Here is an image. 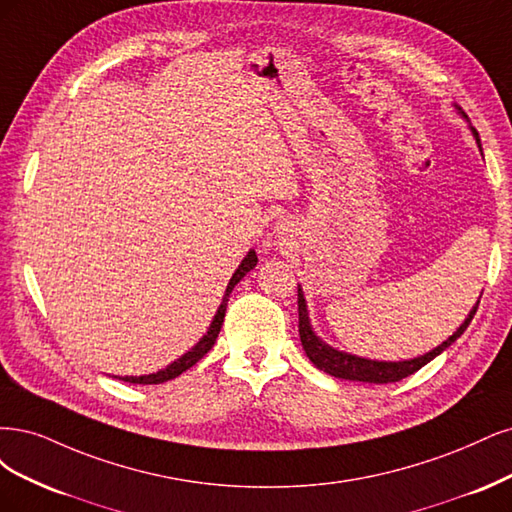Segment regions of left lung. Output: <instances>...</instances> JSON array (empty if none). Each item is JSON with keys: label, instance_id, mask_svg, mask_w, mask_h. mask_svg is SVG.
<instances>
[{"label": "left lung", "instance_id": "left-lung-1", "mask_svg": "<svg viewBox=\"0 0 512 512\" xmlns=\"http://www.w3.org/2000/svg\"><path fill=\"white\" fill-rule=\"evenodd\" d=\"M461 117L466 119V114L461 112ZM472 129V136L476 138L478 148H481V140H478V131L474 127ZM483 153V148H481ZM476 306L470 310L468 319L457 327V332L453 336H449L442 344H438L436 349H432L430 353L419 355L415 359H404V361H376V359H366V357H357L351 353H342L334 346L325 344L315 332H312V325L308 319V308H306V300H304V293L298 287V312H300V340L304 351L308 355V359L315 364L319 370L332 374L336 378H344V381H361V383H376V385H383V383H398L402 378L415 374L417 370H421L425 364H430L434 357H438L444 349H449V346L466 332V327L470 325L472 317L476 315Z\"/></svg>", "mask_w": 512, "mask_h": 512}]
</instances>
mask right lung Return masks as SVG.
<instances>
[{
    "mask_svg": "<svg viewBox=\"0 0 512 512\" xmlns=\"http://www.w3.org/2000/svg\"><path fill=\"white\" fill-rule=\"evenodd\" d=\"M255 266H257V255H255V251H249V255H246V257L242 259V263L238 266V270L234 272V276L229 278V285H227V289H225L223 302H221V306H219V310H217V315H214V319H212V323H210V327H208V332L204 334V338H202L200 342H197V344L193 346L191 351H187L183 357L176 359L174 364H170L168 368H163V370H159V372H155V374H144V376H119L121 381L134 383V385H159V383L172 381V378H176L178 374H183L185 370H189L191 366H195L197 361H200V359L212 349L214 342H217V336H219V332H221V325H223V319H225L229 293H232V289L246 276V272H251Z\"/></svg>",
    "mask_w": 512,
    "mask_h": 512,
    "instance_id": "right-lung-1",
    "label": "right lung"
}]
</instances>
